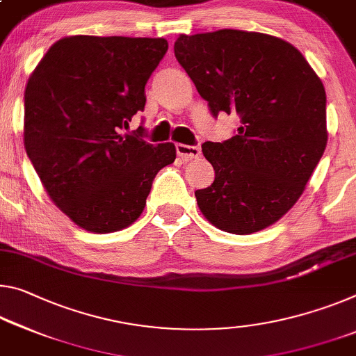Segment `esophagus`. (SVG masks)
Returning <instances> with one entry per match:
<instances>
[{"instance_id": "34e87169", "label": "esophagus", "mask_w": 356, "mask_h": 356, "mask_svg": "<svg viewBox=\"0 0 356 356\" xmlns=\"http://www.w3.org/2000/svg\"><path fill=\"white\" fill-rule=\"evenodd\" d=\"M176 152L179 156L185 158V160H193V158H198L201 155V149L198 145H187V144H177Z\"/></svg>"}]
</instances>
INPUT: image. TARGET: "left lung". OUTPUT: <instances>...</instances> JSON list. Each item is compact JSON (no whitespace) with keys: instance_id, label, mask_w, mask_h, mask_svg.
I'll list each match as a JSON object with an SVG mask.
<instances>
[{"instance_id":"obj_1","label":"left lung","mask_w":356,"mask_h":356,"mask_svg":"<svg viewBox=\"0 0 356 356\" xmlns=\"http://www.w3.org/2000/svg\"><path fill=\"white\" fill-rule=\"evenodd\" d=\"M174 54L211 114L239 117L231 139L204 143L211 187L196 190L202 216L233 234L277 222L300 200L323 155L326 93L302 54L264 33L180 35Z\"/></svg>"}]
</instances>
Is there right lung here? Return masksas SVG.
<instances>
[{"label": "right lung", "instance_id": "add662e5", "mask_svg": "<svg viewBox=\"0 0 356 356\" xmlns=\"http://www.w3.org/2000/svg\"><path fill=\"white\" fill-rule=\"evenodd\" d=\"M168 50L163 38L70 36L39 61L25 88L24 143L61 212L92 233L127 228L152 182L176 160L172 143L123 133L144 111L145 83Z\"/></svg>", "mask_w": 356, "mask_h": 356}]
</instances>
